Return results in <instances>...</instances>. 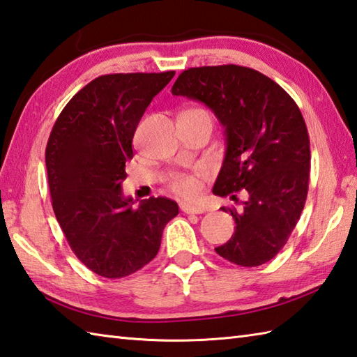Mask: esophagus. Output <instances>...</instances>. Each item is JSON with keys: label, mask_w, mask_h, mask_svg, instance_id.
Wrapping results in <instances>:
<instances>
[{"label": "esophagus", "mask_w": 357, "mask_h": 357, "mask_svg": "<svg viewBox=\"0 0 357 357\" xmlns=\"http://www.w3.org/2000/svg\"><path fill=\"white\" fill-rule=\"evenodd\" d=\"M180 209L183 211V213H186V214H202V213H205V208L189 205V203H181Z\"/></svg>", "instance_id": "obj_1"}]
</instances>
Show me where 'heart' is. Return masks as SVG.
Listing matches in <instances>:
<instances>
[{"label": "heart", "mask_w": 357, "mask_h": 357, "mask_svg": "<svg viewBox=\"0 0 357 357\" xmlns=\"http://www.w3.org/2000/svg\"><path fill=\"white\" fill-rule=\"evenodd\" d=\"M192 111L205 112L202 111V109H192ZM169 186L174 192L181 195V197H186V199L197 197L200 192L199 174H186V172L176 174V176H172Z\"/></svg>", "instance_id": "b5f03b06"}]
</instances>
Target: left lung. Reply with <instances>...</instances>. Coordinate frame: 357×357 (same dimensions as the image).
<instances>
[{"label":"left lung","instance_id":"8db88e82","mask_svg":"<svg viewBox=\"0 0 357 357\" xmlns=\"http://www.w3.org/2000/svg\"><path fill=\"white\" fill-rule=\"evenodd\" d=\"M172 96L205 103L227 135L213 192L245 189L240 211L223 206L236 231L215 252L231 264L259 266L278 254L301 219L310 181V137L296 101L260 72L223 64L183 70Z\"/></svg>","mask_w":357,"mask_h":357}]
</instances>
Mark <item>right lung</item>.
I'll use <instances>...</instances> for the list:
<instances>
[{"label":"right lung","mask_w":357,"mask_h":357,"mask_svg":"<svg viewBox=\"0 0 357 357\" xmlns=\"http://www.w3.org/2000/svg\"><path fill=\"white\" fill-rule=\"evenodd\" d=\"M174 75L92 79L64 106L50 132L46 168L55 217L78 260L101 278H126L148 265L166 223L178 214L171 199L151 197L134 206L121 191L138 123Z\"/></svg>","instance_id":"right-lung-1"}]
</instances>
